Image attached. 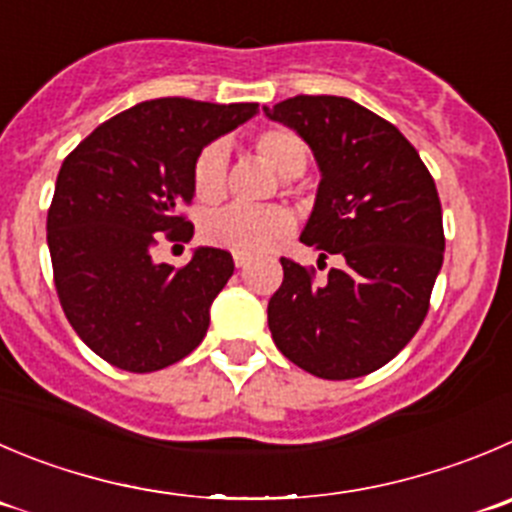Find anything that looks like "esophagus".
I'll return each mask as SVG.
<instances>
[{"label": "esophagus", "instance_id": "34e87169", "mask_svg": "<svg viewBox=\"0 0 512 512\" xmlns=\"http://www.w3.org/2000/svg\"><path fill=\"white\" fill-rule=\"evenodd\" d=\"M233 264H236V269H243V266L251 264V256H246V253H233Z\"/></svg>", "mask_w": 512, "mask_h": 512}]
</instances>
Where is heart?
I'll list each match as a JSON object with an SVG mask.
<instances>
[{"mask_svg": "<svg viewBox=\"0 0 512 512\" xmlns=\"http://www.w3.org/2000/svg\"><path fill=\"white\" fill-rule=\"evenodd\" d=\"M253 150L279 175H296L306 165V145L294 130L264 128L251 138ZM193 196L203 206H216L226 196V150L211 143L198 153L191 170ZM294 218L284 206L223 208L211 213L201 226V238L213 248L231 253H261L289 236Z\"/></svg>", "mask_w": 512, "mask_h": 512, "instance_id": "heart-1", "label": "heart"}]
</instances>
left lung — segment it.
Returning a JSON list of instances; mask_svg holds the SVG:
<instances>
[{
  "instance_id": "left-lung-1",
  "label": "left lung",
  "mask_w": 512,
  "mask_h": 512,
  "mask_svg": "<svg viewBox=\"0 0 512 512\" xmlns=\"http://www.w3.org/2000/svg\"><path fill=\"white\" fill-rule=\"evenodd\" d=\"M264 110L309 143L321 170L301 243L342 259L324 281L281 259L271 337L314 377L372 374L407 347L430 309L445 253L435 180L405 135L347 97L296 95Z\"/></svg>"
}]
</instances>
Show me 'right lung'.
<instances>
[{
  "label": "right lung",
  "mask_w": 512,
  "mask_h": 512,
  "mask_svg": "<svg viewBox=\"0 0 512 512\" xmlns=\"http://www.w3.org/2000/svg\"><path fill=\"white\" fill-rule=\"evenodd\" d=\"M256 113V102H140L97 125L62 163L47 211L55 289L77 337L113 367L158 372L206 337L231 253L198 248L175 269L155 264L153 248L191 241L180 208L193 201L198 153Z\"/></svg>",
  "instance_id": "right-lung-1"
}]
</instances>
